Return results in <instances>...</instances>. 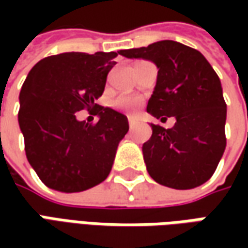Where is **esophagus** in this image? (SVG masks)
I'll use <instances>...</instances> for the list:
<instances>
[{"label": "esophagus", "mask_w": 248, "mask_h": 248, "mask_svg": "<svg viewBox=\"0 0 248 248\" xmlns=\"http://www.w3.org/2000/svg\"><path fill=\"white\" fill-rule=\"evenodd\" d=\"M128 123H129V129L132 131V129L135 128V120L129 119V120H128Z\"/></svg>", "instance_id": "esophagus-1"}]
</instances>
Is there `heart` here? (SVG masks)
<instances>
[{"label": "heart", "instance_id": "heart-1", "mask_svg": "<svg viewBox=\"0 0 248 248\" xmlns=\"http://www.w3.org/2000/svg\"><path fill=\"white\" fill-rule=\"evenodd\" d=\"M116 108L125 111H134L140 105V100L137 98H131V96H120L116 99Z\"/></svg>", "mask_w": 248, "mask_h": 248}]
</instances>
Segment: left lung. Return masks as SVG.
I'll list each match as a JSON object with an SVG mask.
<instances>
[{
	"label": "left lung",
	"mask_w": 248,
	"mask_h": 248,
	"mask_svg": "<svg viewBox=\"0 0 248 248\" xmlns=\"http://www.w3.org/2000/svg\"><path fill=\"white\" fill-rule=\"evenodd\" d=\"M119 53L157 66L146 110L163 123L167 117L176 120L168 129L152 124V137L142 146L149 175L172 189L203 185L226 146V103L219 77L197 49L171 40Z\"/></svg>",
	"instance_id": "obj_1"
}]
</instances>
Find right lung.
Instances as JSON below:
<instances>
[{"label":"right lung","instance_id":"obj_1","mask_svg":"<svg viewBox=\"0 0 248 248\" xmlns=\"http://www.w3.org/2000/svg\"><path fill=\"white\" fill-rule=\"evenodd\" d=\"M117 52H64L44 58L30 70L19 95V127L26 156L51 189L74 193L99 185L110 174L128 120L95 103L102 96ZM95 108L96 124L75 113Z\"/></svg>","mask_w":248,"mask_h":248}]
</instances>
